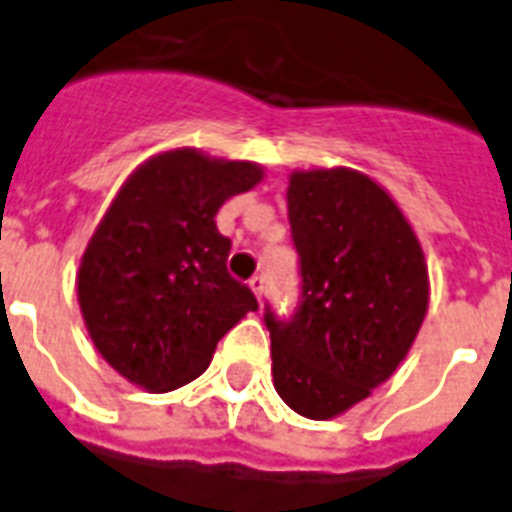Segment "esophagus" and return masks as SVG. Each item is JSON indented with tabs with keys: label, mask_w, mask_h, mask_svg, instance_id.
I'll return each instance as SVG.
<instances>
[{
	"label": "esophagus",
	"mask_w": 512,
	"mask_h": 512,
	"mask_svg": "<svg viewBox=\"0 0 512 512\" xmlns=\"http://www.w3.org/2000/svg\"><path fill=\"white\" fill-rule=\"evenodd\" d=\"M249 289L255 292L257 300H263V289H265V276H252L249 279Z\"/></svg>",
	"instance_id": "1"
}]
</instances>
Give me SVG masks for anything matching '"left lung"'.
I'll use <instances>...</instances> for the list:
<instances>
[{
    "label": "left lung",
    "instance_id": "1",
    "mask_svg": "<svg viewBox=\"0 0 512 512\" xmlns=\"http://www.w3.org/2000/svg\"><path fill=\"white\" fill-rule=\"evenodd\" d=\"M300 303L265 305L273 385L289 409L332 420L396 372L428 313V265L412 225L372 177L348 167L292 172Z\"/></svg>",
    "mask_w": 512,
    "mask_h": 512
}]
</instances>
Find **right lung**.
Here are the masks:
<instances>
[{
  "instance_id": "right-lung-1",
  "label": "right lung",
  "mask_w": 512,
  "mask_h": 512,
  "mask_svg": "<svg viewBox=\"0 0 512 512\" xmlns=\"http://www.w3.org/2000/svg\"><path fill=\"white\" fill-rule=\"evenodd\" d=\"M260 180L252 162L177 148L119 188L84 249L76 295L95 348L122 377L151 393L180 388L257 311L252 289L228 273L231 239L215 215Z\"/></svg>"
}]
</instances>
